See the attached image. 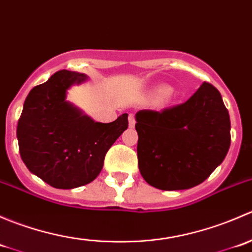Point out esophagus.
<instances>
[{"mask_svg":"<svg viewBox=\"0 0 252 252\" xmlns=\"http://www.w3.org/2000/svg\"><path fill=\"white\" fill-rule=\"evenodd\" d=\"M128 121H129V126L130 128H134V126H135V117H134V114H129L128 117Z\"/></svg>","mask_w":252,"mask_h":252,"instance_id":"esophagus-1","label":"esophagus"}]
</instances>
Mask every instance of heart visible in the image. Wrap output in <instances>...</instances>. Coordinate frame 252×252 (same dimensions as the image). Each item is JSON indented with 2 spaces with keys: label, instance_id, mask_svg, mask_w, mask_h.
<instances>
[{
  "label": "heart",
  "instance_id": "obj_1",
  "mask_svg": "<svg viewBox=\"0 0 252 252\" xmlns=\"http://www.w3.org/2000/svg\"><path fill=\"white\" fill-rule=\"evenodd\" d=\"M150 95L156 96L155 97V103L159 107H164V106L169 105V103L173 101L175 96V91L172 86H166V85H157L155 88L151 89L150 91Z\"/></svg>",
  "mask_w": 252,
  "mask_h": 252
}]
</instances>
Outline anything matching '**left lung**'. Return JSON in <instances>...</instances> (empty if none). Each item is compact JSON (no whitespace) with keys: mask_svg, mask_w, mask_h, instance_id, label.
<instances>
[{"mask_svg":"<svg viewBox=\"0 0 252 252\" xmlns=\"http://www.w3.org/2000/svg\"><path fill=\"white\" fill-rule=\"evenodd\" d=\"M135 121L139 171L157 189L201 184L229 150V113L220 91L208 83L187 102L162 112L139 111Z\"/></svg>","mask_w":252,"mask_h":252,"instance_id":"obj_1","label":"left lung"}]
</instances>
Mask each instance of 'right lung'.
<instances>
[{"mask_svg":"<svg viewBox=\"0 0 252 252\" xmlns=\"http://www.w3.org/2000/svg\"><path fill=\"white\" fill-rule=\"evenodd\" d=\"M88 79L65 69L55 73L30 90L18 122L23 162L56 189H74L96 179L107 151L128 128L126 113L100 123L67 100L68 90Z\"/></svg>","mask_w":252,"mask_h":252,"instance_id":"1","label":"right lung"}]
</instances>
